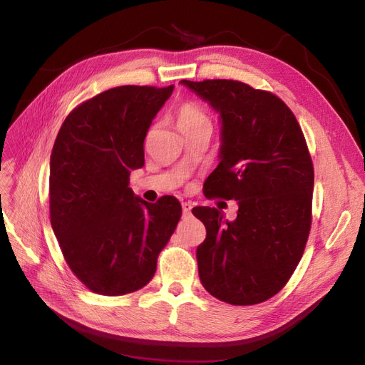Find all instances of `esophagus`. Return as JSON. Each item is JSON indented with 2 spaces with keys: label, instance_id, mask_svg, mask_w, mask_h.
I'll use <instances>...</instances> for the list:
<instances>
[{
  "label": "esophagus",
  "instance_id": "1",
  "mask_svg": "<svg viewBox=\"0 0 365 365\" xmlns=\"http://www.w3.org/2000/svg\"><path fill=\"white\" fill-rule=\"evenodd\" d=\"M192 208H193V205L190 202H182V215L184 216H190Z\"/></svg>",
  "mask_w": 365,
  "mask_h": 365
}]
</instances>
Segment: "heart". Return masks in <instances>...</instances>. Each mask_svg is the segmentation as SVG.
Instances as JSON below:
<instances>
[{"instance_id":"1","label":"heart","mask_w":365,"mask_h":365,"mask_svg":"<svg viewBox=\"0 0 365 365\" xmlns=\"http://www.w3.org/2000/svg\"><path fill=\"white\" fill-rule=\"evenodd\" d=\"M208 121L207 114L196 102H184L178 109V128L184 129L193 125Z\"/></svg>"}]
</instances>
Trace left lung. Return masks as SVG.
Masks as SVG:
<instances>
[{"instance_id": "obj_1", "label": "left lung", "mask_w": 365, "mask_h": 365, "mask_svg": "<svg viewBox=\"0 0 365 365\" xmlns=\"http://www.w3.org/2000/svg\"><path fill=\"white\" fill-rule=\"evenodd\" d=\"M219 113L220 163L204 195L237 201L228 222L215 207H196L207 236L196 250L207 292L251 306L280 292L300 262L312 224L314 164L303 130L275 94L227 79L181 81Z\"/></svg>"}]
</instances>
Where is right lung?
<instances>
[{"mask_svg": "<svg viewBox=\"0 0 365 365\" xmlns=\"http://www.w3.org/2000/svg\"><path fill=\"white\" fill-rule=\"evenodd\" d=\"M165 88L123 85L88 98L63 120L50 158V220L65 262L88 289L125 295L146 286L181 219L175 196L155 204L129 187Z\"/></svg>", "mask_w": 365, "mask_h": 365, "instance_id": "1", "label": "right lung"}]
</instances>
